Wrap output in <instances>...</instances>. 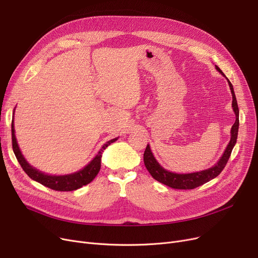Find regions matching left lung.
I'll list each match as a JSON object with an SVG mask.
<instances>
[{"mask_svg": "<svg viewBox=\"0 0 258 258\" xmlns=\"http://www.w3.org/2000/svg\"><path fill=\"white\" fill-rule=\"evenodd\" d=\"M215 67H216V70L223 77H225V74L221 72L219 67L216 65H215ZM228 82H229V86H230L232 98H233L232 107H233V110L235 113V116H236V120H235L234 124L231 128V140L228 144L227 149L225 150V153L222 154L220 159L218 160V162L215 165L210 167V169L200 171V172L188 173V174L172 173L170 171H166L165 169H163V167L158 163V161L155 159V157L151 151L150 145L148 144L147 149H145L144 154H143V161H144L145 167H147L148 171L152 175V177L154 179H156L157 181H159L167 186L177 188V189H192L197 186L203 185L204 183L212 180V179H214L222 172L223 169H225V166L231 156L234 145H235V143H236L237 135H238V126H239V109H238V105H237V101H236V97H235L232 83L229 80H228Z\"/></svg>", "mask_w": 258, "mask_h": 258, "instance_id": "left-lung-1", "label": "left lung"}]
</instances>
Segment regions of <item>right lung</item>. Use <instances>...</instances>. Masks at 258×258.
Instances as JSON below:
<instances>
[{
    "label": "right lung",
    "instance_id": "obj_1",
    "mask_svg": "<svg viewBox=\"0 0 258 258\" xmlns=\"http://www.w3.org/2000/svg\"><path fill=\"white\" fill-rule=\"evenodd\" d=\"M11 138H13V150L14 153L17 157V159L22 166V169L24 170V172L32 179L43 185H45L51 189H54V191H61V192H69V191H75V189H78L82 187L83 185L88 184L91 181L94 180V178L98 175L100 167H101V157L103 151L108 147L110 143L115 142L118 138L111 139L107 141L105 144H103V147L100 149L98 154L95 156V158L89 162L86 166H84L82 170L78 171L73 174L69 175H60V176H55V175H48V174H44L41 171L35 169V167L31 166L26 159L24 158V156L22 155L20 148L18 145L16 135H15V124H14V120L11 121Z\"/></svg>",
    "mask_w": 258,
    "mask_h": 258
}]
</instances>
